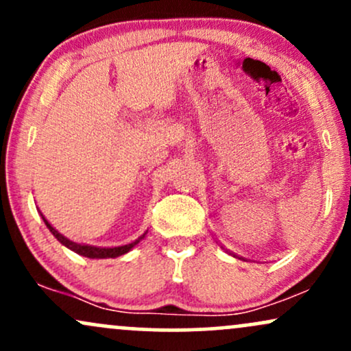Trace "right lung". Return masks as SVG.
<instances>
[{
	"instance_id": "add662e5",
	"label": "right lung",
	"mask_w": 351,
	"mask_h": 351,
	"mask_svg": "<svg viewBox=\"0 0 351 351\" xmlns=\"http://www.w3.org/2000/svg\"><path fill=\"white\" fill-rule=\"evenodd\" d=\"M43 219H44V223H46V226L49 228V231L52 232V234H54V237L59 241L60 244H64V245H66V247H69L71 251L80 254V256L90 257V259H107V257H119V256H122V254L130 251V249L134 247L135 244H138L140 239H143V236H145L143 234L142 237H138V239H135L134 243H130V244L119 245V247H97V245L79 244V243H74V241H69V239H67V237H64L62 234H60V232L56 231V229L52 228L49 223H47L46 217L43 216Z\"/></svg>"
}]
</instances>
